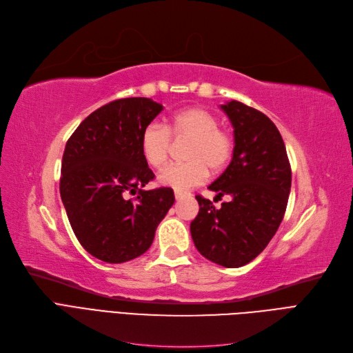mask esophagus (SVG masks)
Instances as JSON below:
<instances>
[{"label":"esophagus","instance_id":"obj_1","mask_svg":"<svg viewBox=\"0 0 353 353\" xmlns=\"http://www.w3.org/2000/svg\"><path fill=\"white\" fill-rule=\"evenodd\" d=\"M191 194L187 192V191H175V199L176 200H181V199H185V197H190Z\"/></svg>","mask_w":353,"mask_h":353}]
</instances>
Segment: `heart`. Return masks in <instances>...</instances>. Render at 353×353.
Returning a JSON list of instances; mask_svg holds the SVG:
<instances>
[{
  "label": "heart",
  "mask_w": 353,
  "mask_h": 353,
  "mask_svg": "<svg viewBox=\"0 0 353 353\" xmlns=\"http://www.w3.org/2000/svg\"><path fill=\"white\" fill-rule=\"evenodd\" d=\"M171 137L188 139L187 162L171 165L159 174V184L184 191L208 179L209 169L221 172L232 159L235 141L230 132L219 127V118L204 108H188L169 118L165 127L150 124L141 131L140 152L149 166H165L171 150Z\"/></svg>",
  "instance_id": "obj_1"
}]
</instances>
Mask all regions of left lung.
<instances>
[{
	"label": "left lung",
	"mask_w": 353,
	"mask_h": 353,
	"mask_svg": "<svg viewBox=\"0 0 353 353\" xmlns=\"http://www.w3.org/2000/svg\"><path fill=\"white\" fill-rule=\"evenodd\" d=\"M221 108L232 123L235 148L209 190L229 201L216 209L196 196L200 210L190 230L203 257L236 269L257 257L282 223L292 172L283 139L269 117L238 101Z\"/></svg>",
	"instance_id": "8db88e82"
}]
</instances>
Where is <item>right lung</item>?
Masks as SVG:
<instances>
[{
	"label": "right lung",
	"mask_w": 353,
	"mask_h": 353,
	"mask_svg": "<svg viewBox=\"0 0 353 353\" xmlns=\"http://www.w3.org/2000/svg\"><path fill=\"white\" fill-rule=\"evenodd\" d=\"M162 109L148 98L109 102L65 144L61 200L81 247L105 263H125L148 251L175 201L172 188L143 190L154 175L141 156L140 136Z\"/></svg>",
	"instance_id": "add662e5"
}]
</instances>
